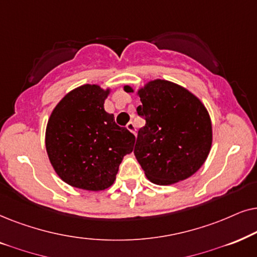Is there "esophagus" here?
<instances>
[{"label": "esophagus", "instance_id": "obj_1", "mask_svg": "<svg viewBox=\"0 0 257 257\" xmlns=\"http://www.w3.org/2000/svg\"><path fill=\"white\" fill-rule=\"evenodd\" d=\"M126 129H128L129 132H132L134 135H136V126L133 122H129L128 124H126Z\"/></svg>", "mask_w": 257, "mask_h": 257}]
</instances>
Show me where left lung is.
<instances>
[{
    "label": "left lung",
    "instance_id": "8db88e82",
    "mask_svg": "<svg viewBox=\"0 0 257 257\" xmlns=\"http://www.w3.org/2000/svg\"><path fill=\"white\" fill-rule=\"evenodd\" d=\"M126 93H134L124 85ZM146 118L134 149L150 182L168 186L194 175L209 155L213 129L209 112L198 97L174 82L149 81L138 90Z\"/></svg>",
    "mask_w": 257,
    "mask_h": 257
}]
</instances>
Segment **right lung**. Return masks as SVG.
Masks as SVG:
<instances>
[{
	"label": "right lung",
	"instance_id": "add662e5",
	"mask_svg": "<svg viewBox=\"0 0 257 257\" xmlns=\"http://www.w3.org/2000/svg\"><path fill=\"white\" fill-rule=\"evenodd\" d=\"M110 89L83 84L51 111L46 129L48 157L60 179L78 189L98 191L114 183L135 136L104 110Z\"/></svg>",
	"mask_w": 257,
	"mask_h": 257
}]
</instances>
